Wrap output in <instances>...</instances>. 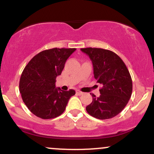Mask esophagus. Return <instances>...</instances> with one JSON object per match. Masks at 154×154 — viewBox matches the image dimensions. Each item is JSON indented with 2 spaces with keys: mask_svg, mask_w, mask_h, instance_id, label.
<instances>
[{
  "mask_svg": "<svg viewBox=\"0 0 154 154\" xmlns=\"http://www.w3.org/2000/svg\"><path fill=\"white\" fill-rule=\"evenodd\" d=\"M76 93H77V94L78 95H82L83 94L82 92H81L80 91H76Z\"/></svg>",
  "mask_w": 154,
  "mask_h": 154,
  "instance_id": "34e87169",
  "label": "esophagus"
}]
</instances>
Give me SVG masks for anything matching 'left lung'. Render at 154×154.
<instances>
[{
    "mask_svg": "<svg viewBox=\"0 0 154 154\" xmlns=\"http://www.w3.org/2000/svg\"><path fill=\"white\" fill-rule=\"evenodd\" d=\"M81 51L91 59L95 79L102 85L99 97L91 93L93 101L86 106V111L98 119L114 117L125 109L132 95V81L128 69L111 51L98 48Z\"/></svg>",
    "mask_w": 154,
    "mask_h": 154,
    "instance_id": "left-lung-1",
    "label": "left lung"
}]
</instances>
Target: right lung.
<instances>
[{
  "label": "right lung",
  "mask_w": 154,
  "mask_h": 154,
  "mask_svg": "<svg viewBox=\"0 0 154 154\" xmlns=\"http://www.w3.org/2000/svg\"><path fill=\"white\" fill-rule=\"evenodd\" d=\"M76 48L45 50L35 55L23 70L19 91L29 111L43 119L56 118L64 111L75 91L56 88L57 76L61 74L67 59Z\"/></svg>",
  "instance_id": "obj_1"
}]
</instances>
